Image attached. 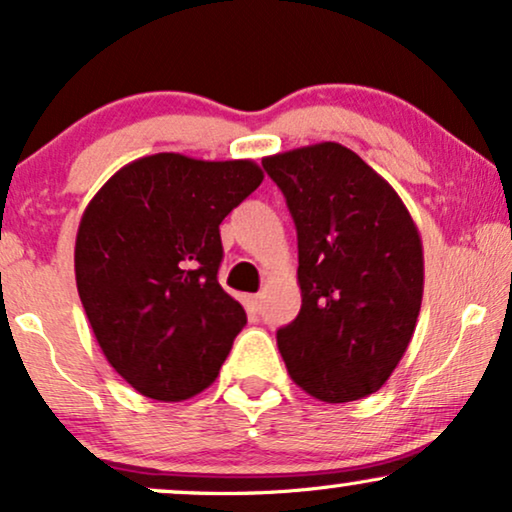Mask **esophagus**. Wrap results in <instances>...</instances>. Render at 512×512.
I'll return each instance as SVG.
<instances>
[{"label":"esophagus","instance_id":"1","mask_svg":"<svg viewBox=\"0 0 512 512\" xmlns=\"http://www.w3.org/2000/svg\"><path fill=\"white\" fill-rule=\"evenodd\" d=\"M245 307H248V312H252V314H260L262 297L260 295H248V297H245Z\"/></svg>","mask_w":512,"mask_h":512}]
</instances>
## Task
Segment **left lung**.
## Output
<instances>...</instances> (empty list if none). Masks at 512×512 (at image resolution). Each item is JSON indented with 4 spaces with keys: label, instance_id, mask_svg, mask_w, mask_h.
<instances>
[{
    "label": "left lung",
    "instance_id": "obj_1",
    "mask_svg": "<svg viewBox=\"0 0 512 512\" xmlns=\"http://www.w3.org/2000/svg\"><path fill=\"white\" fill-rule=\"evenodd\" d=\"M297 229L302 307L276 333L295 385L345 404L378 392L423 302V243L404 200L335 141L267 155Z\"/></svg>",
    "mask_w": 512,
    "mask_h": 512
}]
</instances>
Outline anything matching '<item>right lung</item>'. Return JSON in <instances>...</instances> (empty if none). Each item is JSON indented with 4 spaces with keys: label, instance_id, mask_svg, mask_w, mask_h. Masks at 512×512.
I'll list each match as a JSON object with an SVG mask.
<instances>
[{
    "label": "right lung",
    "instance_id": "right-lung-1",
    "mask_svg": "<svg viewBox=\"0 0 512 512\" xmlns=\"http://www.w3.org/2000/svg\"><path fill=\"white\" fill-rule=\"evenodd\" d=\"M262 179L255 160L155 153L82 212L77 293L103 357L144 397L184 401L215 383L248 321L217 281L219 224Z\"/></svg>",
    "mask_w": 512,
    "mask_h": 512
}]
</instances>
